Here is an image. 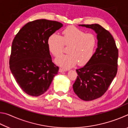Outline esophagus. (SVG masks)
I'll return each instance as SVG.
<instances>
[{
	"label": "esophagus",
	"mask_w": 128,
	"mask_h": 128,
	"mask_svg": "<svg viewBox=\"0 0 128 128\" xmlns=\"http://www.w3.org/2000/svg\"><path fill=\"white\" fill-rule=\"evenodd\" d=\"M66 70H65V69H62V68H59V72H60V73H62V72H66Z\"/></svg>",
	"instance_id": "obj_1"
}]
</instances>
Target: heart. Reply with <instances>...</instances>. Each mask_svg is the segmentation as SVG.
<instances>
[{
    "instance_id": "b5f03b06",
    "label": "heart",
    "mask_w": 128,
    "mask_h": 128,
    "mask_svg": "<svg viewBox=\"0 0 128 128\" xmlns=\"http://www.w3.org/2000/svg\"><path fill=\"white\" fill-rule=\"evenodd\" d=\"M48 50L52 55L58 57L64 52L65 46L69 47L68 55H62L55 60L56 64L65 69L77 64L84 66L93 57L97 46L96 36L74 26H70L62 32V36L52 34L47 40Z\"/></svg>"
}]
</instances>
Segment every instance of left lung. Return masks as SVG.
I'll return each mask as SVG.
<instances>
[{
  "instance_id": "1",
  "label": "left lung",
  "mask_w": 128,
  "mask_h": 128,
  "mask_svg": "<svg viewBox=\"0 0 128 128\" xmlns=\"http://www.w3.org/2000/svg\"><path fill=\"white\" fill-rule=\"evenodd\" d=\"M97 34L98 47L90 62L76 69L78 76L73 85L75 94L83 100L90 101L104 94L118 72V51L109 32L100 25H80Z\"/></svg>"
}]
</instances>
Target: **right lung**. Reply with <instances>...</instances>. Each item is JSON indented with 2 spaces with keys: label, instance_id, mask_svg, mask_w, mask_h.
<instances>
[{
  "label": "right lung",
  "instance_id": "1",
  "mask_svg": "<svg viewBox=\"0 0 128 128\" xmlns=\"http://www.w3.org/2000/svg\"><path fill=\"white\" fill-rule=\"evenodd\" d=\"M62 26L45 19L27 23L12 42L10 68L20 88L27 94L38 96L48 89L59 67L52 62L47 40Z\"/></svg>",
  "mask_w": 128,
  "mask_h": 128
}]
</instances>
